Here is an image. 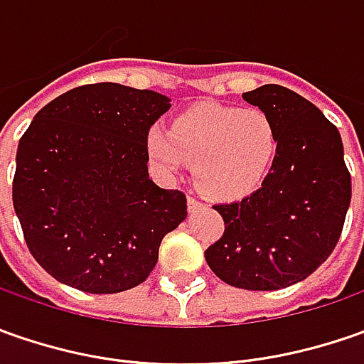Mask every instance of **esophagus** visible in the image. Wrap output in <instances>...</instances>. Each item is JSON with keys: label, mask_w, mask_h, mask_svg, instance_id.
Returning <instances> with one entry per match:
<instances>
[{"label": "esophagus", "mask_w": 364, "mask_h": 364, "mask_svg": "<svg viewBox=\"0 0 364 364\" xmlns=\"http://www.w3.org/2000/svg\"><path fill=\"white\" fill-rule=\"evenodd\" d=\"M200 206H203V203H200L198 198H194V196H188V210H190V213L198 210Z\"/></svg>", "instance_id": "1"}]
</instances>
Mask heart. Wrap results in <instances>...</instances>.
<instances>
[{
    "instance_id": "heart-1",
    "label": "heart",
    "mask_w": 364,
    "mask_h": 364,
    "mask_svg": "<svg viewBox=\"0 0 364 364\" xmlns=\"http://www.w3.org/2000/svg\"><path fill=\"white\" fill-rule=\"evenodd\" d=\"M147 154L166 176L194 164L196 186L213 200H239L261 186L277 154L273 121L257 107L204 105L154 127Z\"/></svg>"
}]
</instances>
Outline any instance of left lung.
I'll list each match as a JSON object with an SVG mask.
<instances>
[{
    "label": "left lung",
    "mask_w": 364,
    "mask_h": 364,
    "mask_svg": "<svg viewBox=\"0 0 364 364\" xmlns=\"http://www.w3.org/2000/svg\"><path fill=\"white\" fill-rule=\"evenodd\" d=\"M243 99L273 121L277 154L261 188L213 206L225 232L204 257L225 284L269 291L306 279L330 257L350 204V174L341 133L308 99L279 85Z\"/></svg>",
    "instance_id": "obj_1"
}]
</instances>
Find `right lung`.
I'll list each match as a JSON object with an SVG mask.
<instances>
[{"mask_svg":"<svg viewBox=\"0 0 364 364\" xmlns=\"http://www.w3.org/2000/svg\"><path fill=\"white\" fill-rule=\"evenodd\" d=\"M170 99L85 85L36 113L21 135L14 208L34 259L60 284L117 294L146 282L186 196L147 174V133Z\"/></svg>","mask_w":364,"mask_h":364,"instance_id":"right-lung-1","label":"right lung"}]
</instances>
